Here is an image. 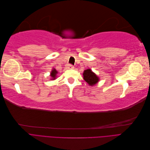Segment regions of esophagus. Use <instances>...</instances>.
Here are the masks:
<instances>
[{
  "label": "esophagus",
  "mask_w": 150,
  "mask_h": 150,
  "mask_svg": "<svg viewBox=\"0 0 150 150\" xmlns=\"http://www.w3.org/2000/svg\"><path fill=\"white\" fill-rule=\"evenodd\" d=\"M67 69H74V66H72V64H69V65L67 66Z\"/></svg>",
  "instance_id": "esophagus-1"
}]
</instances>
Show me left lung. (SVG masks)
Wrapping results in <instances>:
<instances>
[{
	"instance_id": "obj_1",
	"label": "left lung",
	"mask_w": 150,
	"mask_h": 150,
	"mask_svg": "<svg viewBox=\"0 0 150 150\" xmlns=\"http://www.w3.org/2000/svg\"><path fill=\"white\" fill-rule=\"evenodd\" d=\"M83 78L86 82H87V83L91 86H93L97 84L99 80L98 76L94 73L90 69L84 70L83 73Z\"/></svg>"
}]
</instances>
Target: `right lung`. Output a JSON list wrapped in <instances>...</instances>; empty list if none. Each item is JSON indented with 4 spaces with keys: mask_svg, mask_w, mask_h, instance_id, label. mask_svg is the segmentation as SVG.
<instances>
[{
    "mask_svg": "<svg viewBox=\"0 0 150 150\" xmlns=\"http://www.w3.org/2000/svg\"><path fill=\"white\" fill-rule=\"evenodd\" d=\"M57 73V71L54 68L51 72V75H50V76L51 77V80H54L56 78Z\"/></svg>",
    "mask_w": 150,
    "mask_h": 150,
    "instance_id": "add662e5",
    "label": "right lung"
}]
</instances>
